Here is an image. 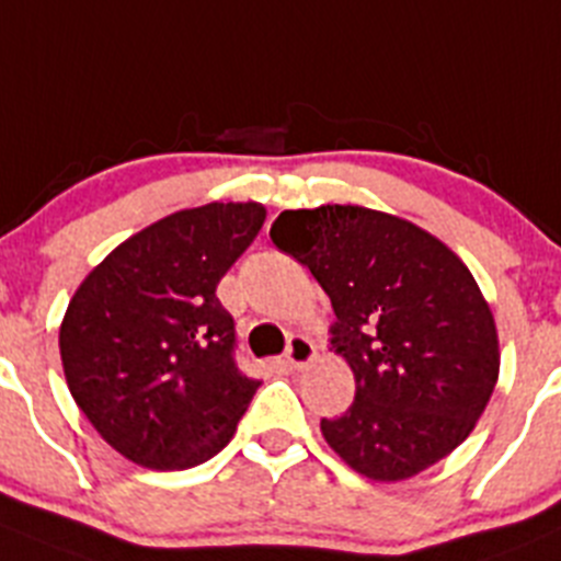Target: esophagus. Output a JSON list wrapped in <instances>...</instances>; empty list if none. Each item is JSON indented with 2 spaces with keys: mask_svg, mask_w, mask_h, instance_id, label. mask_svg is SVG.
<instances>
[{
  "mask_svg": "<svg viewBox=\"0 0 561 561\" xmlns=\"http://www.w3.org/2000/svg\"><path fill=\"white\" fill-rule=\"evenodd\" d=\"M313 355H317V350H313V344L306 335H291L289 346H286V364L291 369H306L313 360Z\"/></svg>",
  "mask_w": 561,
  "mask_h": 561,
  "instance_id": "34e87169",
  "label": "esophagus"
}]
</instances>
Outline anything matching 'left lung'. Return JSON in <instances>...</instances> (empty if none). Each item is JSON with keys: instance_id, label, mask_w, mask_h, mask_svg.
I'll return each mask as SVG.
<instances>
[{"instance_id": "1", "label": "left lung", "mask_w": 561, "mask_h": 561, "mask_svg": "<svg viewBox=\"0 0 561 561\" xmlns=\"http://www.w3.org/2000/svg\"><path fill=\"white\" fill-rule=\"evenodd\" d=\"M270 237L330 297V344L355 375L350 410L322 419L330 449L375 482L449 457L501 366L493 311L460 255L415 222L350 204L280 211Z\"/></svg>"}]
</instances>
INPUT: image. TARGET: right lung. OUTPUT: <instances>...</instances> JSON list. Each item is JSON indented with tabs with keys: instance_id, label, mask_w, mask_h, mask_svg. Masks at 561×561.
<instances>
[{
	"instance_id": "1",
	"label": "right lung",
	"mask_w": 561,
	"mask_h": 561,
	"mask_svg": "<svg viewBox=\"0 0 561 561\" xmlns=\"http://www.w3.org/2000/svg\"><path fill=\"white\" fill-rule=\"evenodd\" d=\"M264 220L255 201L162 217L117 244L68 302V391L126 460L184 471L237 432L261 382L237 369L233 319L217 284Z\"/></svg>"
}]
</instances>
